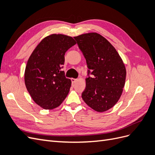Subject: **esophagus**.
Masks as SVG:
<instances>
[{
	"label": "esophagus",
	"instance_id": "1",
	"mask_svg": "<svg viewBox=\"0 0 155 155\" xmlns=\"http://www.w3.org/2000/svg\"><path fill=\"white\" fill-rule=\"evenodd\" d=\"M71 81L72 82V83H75L77 81V79H74V78H71Z\"/></svg>",
	"mask_w": 155,
	"mask_h": 155
}]
</instances>
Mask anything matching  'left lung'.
<instances>
[{"mask_svg": "<svg viewBox=\"0 0 155 155\" xmlns=\"http://www.w3.org/2000/svg\"><path fill=\"white\" fill-rule=\"evenodd\" d=\"M74 38L88 68L86 87L81 94L83 100L97 112L109 110L118 102L123 92L126 78L123 61L114 46L97 33Z\"/></svg>", "mask_w": 155, "mask_h": 155, "instance_id": "left-lung-1", "label": "left lung"}]
</instances>
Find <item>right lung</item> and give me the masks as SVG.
<instances>
[{
    "label": "right lung",
    "instance_id": "1",
    "mask_svg": "<svg viewBox=\"0 0 155 155\" xmlns=\"http://www.w3.org/2000/svg\"><path fill=\"white\" fill-rule=\"evenodd\" d=\"M76 44L72 37L51 34L40 42L28 60L25 85L33 100L44 109L59 107L68 95L72 82L61 68L65 52Z\"/></svg>",
    "mask_w": 155,
    "mask_h": 155
}]
</instances>
